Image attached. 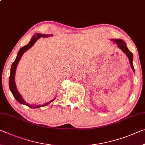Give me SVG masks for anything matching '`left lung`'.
Segmentation results:
<instances>
[{"label": "left lung", "mask_w": 145, "mask_h": 145, "mask_svg": "<svg viewBox=\"0 0 145 145\" xmlns=\"http://www.w3.org/2000/svg\"><path fill=\"white\" fill-rule=\"evenodd\" d=\"M112 40H113L114 42H116L117 44H118V46L120 48V49L126 55V56L128 57V59H129L131 68H132L133 71L135 72L134 65H133V63H132L133 54H132V53L128 49V48H127V46H126V44L125 42V41L123 40L122 39H112Z\"/></svg>", "instance_id": "1"}]
</instances>
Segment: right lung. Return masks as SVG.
<instances>
[{"label":"right lung","instance_id":"obj_1","mask_svg":"<svg viewBox=\"0 0 145 145\" xmlns=\"http://www.w3.org/2000/svg\"><path fill=\"white\" fill-rule=\"evenodd\" d=\"M50 36H52V35H46V34H40V33H37V34H36V35H34L33 37H32V38L31 39L29 42L27 44V45L24 46H23L22 48H20L19 52H18L17 56V57H16L15 61L13 62L12 65H11V67L10 79H9V86H10V91H11V93H12L13 97L15 98V99L17 100L18 102L20 103V104L26 105L28 107L31 108H37L45 106L48 105V104H50V103L52 102L55 99H54L52 100L51 101L48 102L46 103H44V104L41 105H29V103H27V102L25 101L23 99L22 96L20 95V94L19 93V91H18L17 87H16L15 81V70H16V68H17L18 63L19 62L20 59H21L23 54H24L25 52L27 51L28 49H29V48H30L32 46L35 44V42L39 39H40V37H44V38L48 37H50Z\"/></svg>","mask_w":145,"mask_h":145}]
</instances>
